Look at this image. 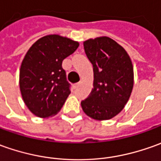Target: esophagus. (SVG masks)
Returning <instances> with one entry per match:
<instances>
[{
    "instance_id": "esophagus-1",
    "label": "esophagus",
    "mask_w": 161,
    "mask_h": 161,
    "mask_svg": "<svg viewBox=\"0 0 161 161\" xmlns=\"http://www.w3.org/2000/svg\"><path fill=\"white\" fill-rule=\"evenodd\" d=\"M80 85H81L80 82H79V83H76V84H75V87H78Z\"/></svg>"
}]
</instances>
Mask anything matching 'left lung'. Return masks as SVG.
<instances>
[{
	"label": "left lung",
	"mask_w": 161,
	"mask_h": 161,
	"mask_svg": "<svg viewBox=\"0 0 161 161\" xmlns=\"http://www.w3.org/2000/svg\"><path fill=\"white\" fill-rule=\"evenodd\" d=\"M87 57L93 66V88L81 101L83 111L97 121L117 115L130 97L134 70L130 55L121 45L108 37L84 42Z\"/></svg>",
	"instance_id": "1"
}]
</instances>
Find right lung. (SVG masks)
I'll return each mask as SVG.
<instances>
[{"label":"right lung","instance_id":"right-lung-1","mask_svg":"<svg viewBox=\"0 0 161 161\" xmlns=\"http://www.w3.org/2000/svg\"><path fill=\"white\" fill-rule=\"evenodd\" d=\"M77 41L58 34L44 36L32 44L22 61L21 95L26 107L40 118L53 116L70 93L62 61L76 51Z\"/></svg>","mask_w":161,"mask_h":161}]
</instances>
